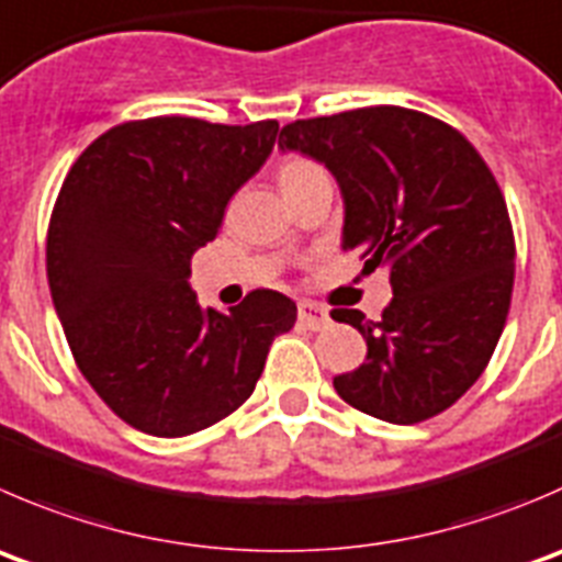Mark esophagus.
<instances>
[{"instance_id": "34e87169", "label": "esophagus", "mask_w": 562, "mask_h": 562, "mask_svg": "<svg viewBox=\"0 0 562 562\" xmlns=\"http://www.w3.org/2000/svg\"><path fill=\"white\" fill-rule=\"evenodd\" d=\"M299 324L307 326V329H313V331L326 329V326L331 324L329 310H326L324 304L304 299V302H299Z\"/></svg>"}]
</instances>
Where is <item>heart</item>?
Masks as SVG:
<instances>
[{"instance_id":"obj_1","label":"heart","mask_w":562,"mask_h":562,"mask_svg":"<svg viewBox=\"0 0 562 562\" xmlns=\"http://www.w3.org/2000/svg\"><path fill=\"white\" fill-rule=\"evenodd\" d=\"M315 176H324L318 165H313L310 159H302V156H285V159L277 165V183H280L282 194L288 200L299 192L307 181H313Z\"/></svg>"}]
</instances>
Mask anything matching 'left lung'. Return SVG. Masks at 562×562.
Instances as JSON below:
<instances>
[{"instance_id": "left-lung-1", "label": "left lung", "mask_w": 562, "mask_h": 562, "mask_svg": "<svg viewBox=\"0 0 562 562\" xmlns=\"http://www.w3.org/2000/svg\"><path fill=\"white\" fill-rule=\"evenodd\" d=\"M280 148L310 156L342 194V249L390 271L381 321L331 310L368 342L337 395L412 426L453 406L486 370L514 291L508 205L467 136L431 114L364 106L288 123Z\"/></svg>"}]
</instances>
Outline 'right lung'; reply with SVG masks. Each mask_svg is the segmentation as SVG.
<instances>
[{"label": "right lung", "instance_id": "right-lung-1", "mask_svg": "<svg viewBox=\"0 0 562 562\" xmlns=\"http://www.w3.org/2000/svg\"><path fill=\"white\" fill-rule=\"evenodd\" d=\"M277 120L148 117L109 128L59 189L46 241L52 302L81 375L136 431L189 437L236 412L296 304L252 291L203 310L192 255L274 150Z\"/></svg>", "mask_w": 562, "mask_h": 562}]
</instances>
